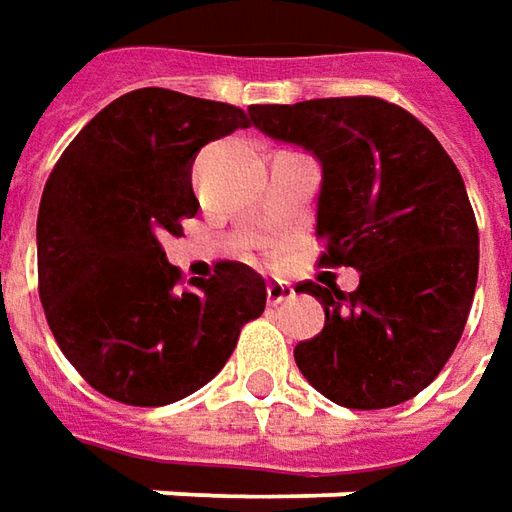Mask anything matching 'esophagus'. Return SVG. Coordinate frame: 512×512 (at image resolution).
I'll list each match as a JSON object with an SVG mask.
<instances>
[{
	"mask_svg": "<svg viewBox=\"0 0 512 512\" xmlns=\"http://www.w3.org/2000/svg\"><path fill=\"white\" fill-rule=\"evenodd\" d=\"M293 296H296V290H293L290 284H281V281H270V284H267V301H270L273 307L290 301Z\"/></svg>",
	"mask_w": 512,
	"mask_h": 512,
	"instance_id": "esophagus-1",
	"label": "esophagus"
}]
</instances>
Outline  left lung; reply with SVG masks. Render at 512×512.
Returning <instances> with one entry per match:
<instances>
[{
	"label": "left lung",
	"instance_id": "1",
	"mask_svg": "<svg viewBox=\"0 0 512 512\" xmlns=\"http://www.w3.org/2000/svg\"><path fill=\"white\" fill-rule=\"evenodd\" d=\"M248 112L321 160L318 264L360 270L355 293L296 287L324 307V329L293 352L301 375L338 406L406 403L454 355L476 293L479 228L459 168L411 112L372 95Z\"/></svg>",
	"mask_w": 512,
	"mask_h": 512
}]
</instances>
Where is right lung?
<instances>
[{
	"instance_id": "1",
	"label": "right lung",
	"mask_w": 512,
	"mask_h": 512,
	"mask_svg": "<svg viewBox=\"0 0 512 512\" xmlns=\"http://www.w3.org/2000/svg\"><path fill=\"white\" fill-rule=\"evenodd\" d=\"M248 126L239 106L135 89L89 120L50 171L36 222L41 307L64 358L109 400H183L264 312L267 287L248 264L219 262L183 287L160 248L200 208L194 154Z\"/></svg>"
}]
</instances>
